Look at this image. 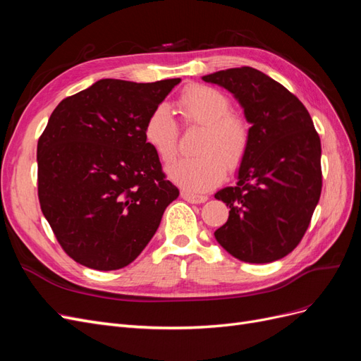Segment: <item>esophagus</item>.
<instances>
[{
	"mask_svg": "<svg viewBox=\"0 0 361 361\" xmlns=\"http://www.w3.org/2000/svg\"><path fill=\"white\" fill-rule=\"evenodd\" d=\"M180 197L183 200H187L190 203H204L207 200L206 195H197V194H191L188 191H182L180 192Z\"/></svg>",
	"mask_w": 361,
	"mask_h": 361,
	"instance_id": "34e87169",
	"label": "esophagus"
}]
</instances>
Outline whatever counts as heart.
Here are the masks:
<instances>
[{"instance_id": "1", "label": "heart", "mask_w": 361, "mask_h": 361, "mask_svg": "<svg viewBox=\"0 0 361 361\" xmlns=\"http://www.w3.org/2000/svg\"><path fill=\"white\" fill-rule=\"evenodd\" d=\"M182 122L203 126L197 150L200 155L182 158L169 167V178L179 187L203 192L216 187L226 174L243 162L250 145V125L231 111L228 97L209 85L187 87L176 102ZM143 135L146 143L162 162H171L178 154L179 126L167 105H158L146 118Z\"/></svg>"}]
</instances>
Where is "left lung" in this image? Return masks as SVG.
<instances>
[{"label": "left lung", "instance_id": "8db88e82", "mask_svg": "<svg viewBox=\"0 0 361 361\" xmlns=\"http://www.w3.org/2000/svg\"><path fill=\"white\" fill-rule=\"evenodd\" d=\"M244 108L250 145L235 187L215 194L231 211L215 239L248 264L289 255L307 231L321 197V140L307 108L286 87L243 66L204 75Z\"/></svg>", "mask_w": 361, "mask_h": 361}]
</instances>
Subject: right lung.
Here are the masks:
<instances>
[{
	"mask_svg": "<svg viewBox=\"0 0 361 361\" xmlns=\"http://www.w3.org/2000/svg\"><path fill=\"white\" fill-rule=\"evenodd\" d=\"M179 82L106 78L52 111L37 141V194L59 244L78 264L129 265L178 199L143 129Z\"/></svg>",
	"mask_w": 361,
	"mask_h": 361,
	"instance_id": "add662e5",
	"label": "right lung"
}]
</instances>
